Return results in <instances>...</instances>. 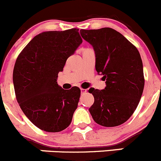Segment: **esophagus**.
Returning a JSON list of instances; mask_svg holds the SVG:
<instances>
[{"instance_id": "obj_1", "label": "esophagus", "mask_w": 161, "mask_h": 161, "mask_svg": "<svg viewBox=\"0 0 161 161\" xmlns=\"http://www.w3.org/2000/svg\"><path fill=\"white\" fill-rule=\"evenodd\" d=\"M86 92H87V90H86V89H84V88H80V92H81V94H83V93H85Z\"/></svg>"}]
</instances>
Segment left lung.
<instances>
[{"mask_svg": "<svg viewBox=\"0 0 161 161\" xmlns=\"http://www.w3.org/2000/svg\"><path fill=\"white\" fill-rule=\"evenodd\" d=\"M80 35L95 53V69L106 80L103 90L90 88L95 102L89 108L93 120L104 127L122 125L136 109L144 88L138 49L112 28L81 30Z\"/></svg>", "mask_w": 161, "mask_h": 161, "instance_id": "1", "label": "left lung"}]
</instances>
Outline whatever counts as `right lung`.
<instances>
[{
  "label": "right lung",
  "instance_id": "add662e5",
  "mask_svg": "<svg viewBox=\"0 0 161 161\" xmlns=\"http://www.w3.org/2000/svg\"><path fill=\"white\" fill-rule=\"evenodd\" d=\"M78 29L46 31L35 36L17 58L13 70L15 96L27 118L40 129L58 132L72 121L80 90H65L58 74L82 43Z\"/></svg>",
  "mask_w": 161,
  "mask_h": 161
}]
</instances>
